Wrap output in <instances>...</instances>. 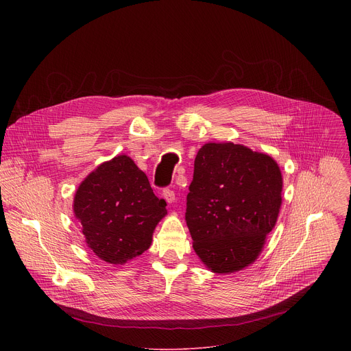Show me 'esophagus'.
Wrapping results in <instances>:
<instances>
[{
    "instance_id": "1",
    "label": "esophagus",
    "mask_w": 351,
    "mask_h": 351,
    "mask_svg": "<svg viewBox=\"0 0 351 351\" xmlns=\"http://www.w3.org/2000/svg\"><path fill=\"white\" fill-rule=\"evenodd\" d=\"M162 195H164V198L167 199V203L172 204V203L175 202V191H173L172 189H164Z\"/></svg>"
}]
</instances>
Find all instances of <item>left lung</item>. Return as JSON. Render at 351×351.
Listing matches in <instances>:
<instances>
[{
  "label": "left lung",
  "instance_id": "8db88e82",
  "mask_svg": "<svg viewBox=\"0 0 351 351\" xmlns=\"http://www.w3.org/2000/svg\"><path fill=\"white\" fill-rule=\"evenodd\" d=\"M282 173L267 154L233 143H207L194 160L186 203L193 248L215 274L254 263L275 228Z\"/></svg>",
  "mask_w": 351,
  "mask_h": 351
}]
</instances>
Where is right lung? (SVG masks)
<instances>
[{
  "mask_svg": "<svg viewBox=\"0 0 351 351\" xmlns=\"http://www.w3.org/2000/svg\"><path fill=\"white\" fill-rule=\"evenodd\" d=\"M143 171L128 156L94 169L79 186L73 213L93 253L122 265L152 245L157 223L167 215Z\"/></svg>",
  "mask_w": 351,
  "mask_h": 351,
  "instance_id": "obj_1",
  "label": "right lung"
}]
</instances>
